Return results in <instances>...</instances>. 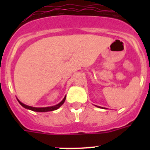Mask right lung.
<instances>
[{
	"instance_id": "1",
	"label": "right lung",
	"mask_w": 150,
	"mask_h": 150,
	"mask_svg": "<svg viewBox=\"0 0 150 150\" xmlns=\"http://www.w3.org/2000/svg\"><path fill=\"white\" fill-rule=\"evenodd\" d=\"M65 99H66V97H64L63 100H62L59 104H57V105H55V106H52V107H30V106H28V105H25V104H22V102H20L18 100V102H19V104H20L21 105H22L23 107L26 108V109L30 110H33V111H36V112H48V111L55 110H57L58 108H59V107H60L61 106H62V104H64V102Z\"/></svg>"
}]
</instances>
